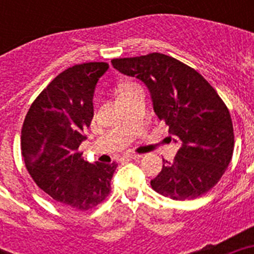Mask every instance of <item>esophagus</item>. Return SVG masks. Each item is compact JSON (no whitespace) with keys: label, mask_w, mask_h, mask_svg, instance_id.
<instances>
[{"label":"esophagus","mask_w":254,"mask_h":254,"mask_svg":"<svg viewBox=\"0 0 254 254\" xmlns=\"http://www.w3.org/2000/svg\"><path fill=\"white\" fill-rule=\"evenodd\" d=\"M142 158V155L141 154H128V155H126V156H123V159H134V160H137V159H141Z\"/></svg>","instance_id":"34e87169"}]
</instances>
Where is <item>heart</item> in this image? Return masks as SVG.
I'll return each mask as SVG.
<instances>
[{
	"instance_id": "1",
	"label": "heart",
	"mask_w": 254,
	"mask_h": 254,
	"mask_svg": "<svg viewBox=\"0 0 254 254\" xmlns=\"http://www.w3.org/2000/svg\"><path fill=\"white\" fill-rule=\"evenodd\" d=\"M129 86H132V85H125V86H123L122 89H121V91H123V90H125V89H127V87H129ZM121 91H120V93H121Z\"/></svg>"
}]
</instances>
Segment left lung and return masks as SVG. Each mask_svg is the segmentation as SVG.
<instances>
[{"label": "left lung", "mask_w": 254, "mask_h": 254, "mask_svg": "<svg viewBox=\"0 0 254 254\" xmlns=\"http://www.w3.org/2000/svg\"><path fill=\"white\" fill-rule=\"evenodd\" d=\"M112 64L145 82L158 118L182 143L172 163L163 159L152 190L177 201L207 193L234 151L232 117L216 90L196 69L163 53L116 58Z\"/></svg>", "instance_id": "8db88e82"}]
</instances>
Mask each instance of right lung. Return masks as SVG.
<instances>
[{
    "mask_svg": "<svg viewBox=\"0 0 254 254\" xmlns=\"http://www.w3.org/2000/svg\"><path fill=\"white\" fill-rule=\"evenodd\" d=\"M108 68L107 62H89L64 69L37 96L21 128V154L33 181L76 210L107 198L118 165L87 163L78 151L94 117L95 85Z\"/></svg>",
    "mask_w": 254,
    "mask_h": 254,
    "instance_id": "1",
    "label": "right lung"
}]
</instances>
